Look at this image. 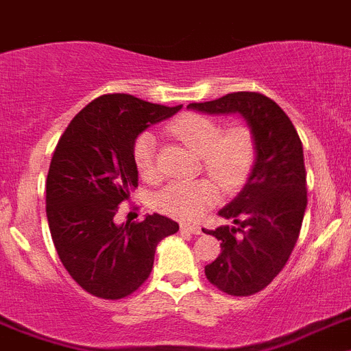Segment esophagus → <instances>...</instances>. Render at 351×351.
<instances>
[{
	"instance_id": "34e87169",
	"label": "esophagus",
	"mask_w": 351,
	"mask_h": 351,
	"mask_svg": "<svg viewBox=\"0 0 351 351\" xmlns=\"http://www.w3.org/2000/svg\"><path fill=\"white\" fill-rule=\"evenodd\" d=\"M182 230H187L191 234H201L203 232L199 226H189V223H182Z\"/></svg>"
}]
</instances>
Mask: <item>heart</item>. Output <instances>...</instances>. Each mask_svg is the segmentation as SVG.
I'll list each match as a JSON object with an SVG mask.
<instances>
[{
  "label": "heart",
  "mask_w": 351,
  "mask_h": 351,
  "mask_svg": "<svg viewBox=\"0 0 351 351\" xmlns=\"http://www.w3.org/2000/svg\"><path fill=\"white\" fill-rule=\"evenodd\" d=\"M176 140L201 156L203 168L220 187L232 191L245 180L254 160V138L243 125L222 131L220 124L206 115L185 113L168 125ZM156 134L141 132L132 145V159L138 173L150 180L156 176ZM219 197L211 180L171 182L154 195V206L180 220L201 219Z\"/></svg>",
  "instance_id": "1"
}]
</instances>
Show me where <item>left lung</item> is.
Returning <instances> with one entry per match:
<instances>
[{"mask_svg": "<svg viewBox=\"0 0 351 351\" xmlns=\"http://www.w3.org/2000/svg\"><path fill=\"white\" fill-rule=\"evenodd\" d=\"M189 110L238 113L254 138V164L245 185L219 215L234 226L204 230L222 252L204 267L206 278L230 295H252L273 282L298 243L306 204L304 154L287 113L258 93H232Z\"/></svg>", "mask_w": 351, "mask_h": 351, "instance_id": "8db88e82", "label": "left lung"}]
</instances>
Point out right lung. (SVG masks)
I'll return each instance as SVG.
<instances>
[{"label": "right lung", "mask_w": 351, "mask_h": 351, "mask_svg": "<svg viewBox=\"0 0 351 351\" xmlns=\"http://www.w3.org/2000/svg\"><path fill=\"white\" fill-rule=\"evenodd\" d=\"M180 110L106 94L75 115L56 147L47 176L50 234L66 271L96 298L134 292L152 271L157 245L178 230L159 213L125 226L113 217L138 187L134 140Z\"/></svg>", "instance_id": "obj_1"}]
</instances>
